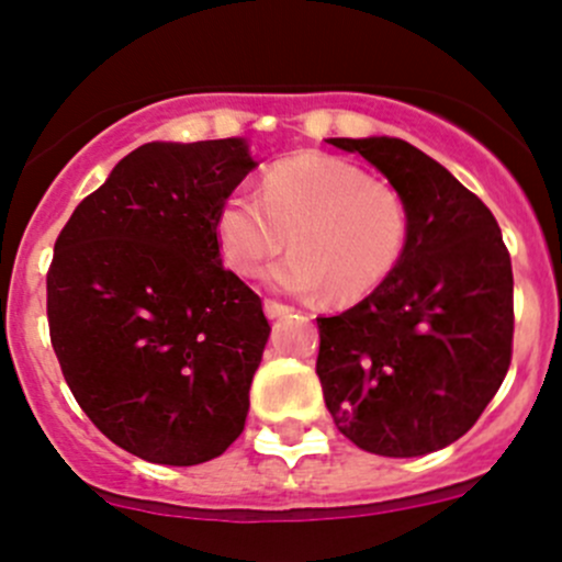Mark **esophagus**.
Instances as JSON below:
<instances>
[{
    "mask_svg": "<svg viewBox=\"0 0 562 562\" xmlns=\"http://www.w3.org/2000/svg\"><path fill=\"white\" fill-rule=\"evenodd\" d=\"M263 312H266V317H269V321H274V317L288 315V312H291V306H288V304H280V301L266 299V301H263Z\"/></svg>",
    "mask_w": 562,
    "mask_h": 562,
    "instance_id": "obj_1",
    "label": "esophagus"
}]
</instances>
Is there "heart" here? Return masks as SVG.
Wrapping results in <instances>:
<instances>
[{
	"label": "heart",
	"instance_id": "b5f03b06",
	"mask_svg": "<svg viewBox=\"0 0 562 562\" xmlns=\"http://www.w3.org/2000/svg\"><path fill=\"white\" fill-rule=\"evenodd\" d=\"M409 228V206L393 186L330 156L274 164L258 199L234 191L215 212L228 269L256 277L288 241L293 256L269 269V285L296 296L328 291L336 304L385 285L404 261Z\"/></svg>",
	"mask_w": 562,
	"mask_h": 562
}]
</instances>
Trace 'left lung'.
Masks as SVG:
<instances>
[{
  "label": "left lung",
  "instance_id": "obj_1",
  "mask_svg": "<svg viewBox=\"0 0 562 562\" xmlns=\"http://www.w3.org/2000/svg\"><path fill=\"white\" fill-rule=\"evenodd\" d=\"M358 153L409 206V247L352 310L317 317V376L336 428L360 450L417 458L458 441L512 363L515 280L493 212L395 137L326 139Z\"/></svg>",
  "mask_w": 562,
  "mask_h": 562
}]
</instances>
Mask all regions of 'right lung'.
I'll use <instances>...</instances> for the list:
<instances>
[{
	"instance_id": "1",
	"label": "right lung",
	"mask_w": 562,
	"mask_h": 562,
	"mask_svg": "<svg viewBox=\"0 0 562 562\" xmlns=\"http://www.w3.org/2000/svg\"><path fill=\"white\" fill-rule=\"evenodd\" d=\"M239 137L147 142L72 212L47 326L91 423L147 463L196 465L245 430L269 321L223 269L215 212L256 169Z\"/></svg>"
}]
</instances>
